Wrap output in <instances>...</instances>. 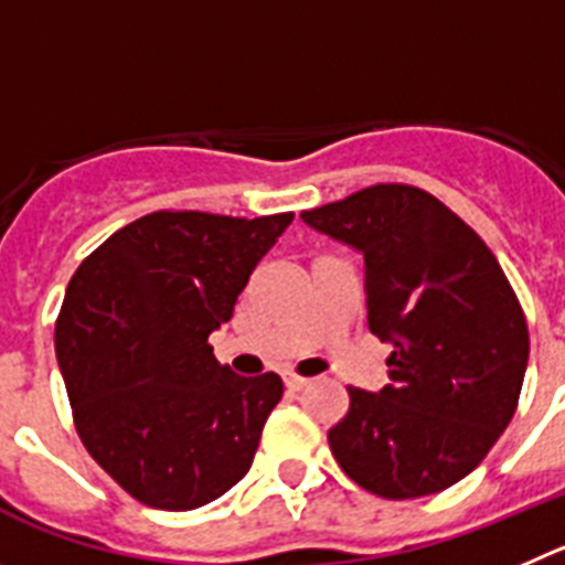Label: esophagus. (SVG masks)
Segmentation results:
<instances>
[{
	"mask_svg": "<svg viewBox=\"0 0 565 565\" xmlns=\"http://www.w3.org/2000/svg\"><path fill=\"white\" fill-rule=\"evenodd\" d=\"M284 383H287L289 391H301L303 385L309 383V380L307 377H298V374H287V377H284Z\"/></svg>",
	"mask_w": 565,
	"mask_h": 565,
	"instance_id": "1",
	"label": "esophagus"
}]
</instances>
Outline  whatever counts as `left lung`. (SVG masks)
I'll list each match as a JSON object with an SVG mask.
<instances>
[{
  "instance_id": "obj_1",
  "label": "left lung",
  "mask_w": 565,
  "mask_h": 565,
  "mask_svg": "<svg viewBox=\"0 0 565 565\" xmlns=\"http://www.w3.org/2000/svg\"><path fill=\"white\" fill-rule=\"evenodd\" d=\"M301 220L363 253L369 329L394 345L380 394L349 385L332 456L388 501L447 490L518 408L530 329L515 289L479 233L422 188L380 182Z\"/></svg>"
}]
</instances>
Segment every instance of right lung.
<instances>
[{"label": "right lung", "mask_w": 565, "mask_h": 565, "mask_svg": "<svg viewBox=\"0 0 565 565\" xmlns=\"http://www.w3.org/2000/svg\"><path fill=\"white\" fill-rule=\"evenodd\" d=\"M292 213L258 220L154 211L111 233L70 278L55 358L75 430L131 498L196 510L245 479L284 394L278 374L238 377L207 334Z\"/></svg>", "instance_id": "obj_1"}]
</instances>
